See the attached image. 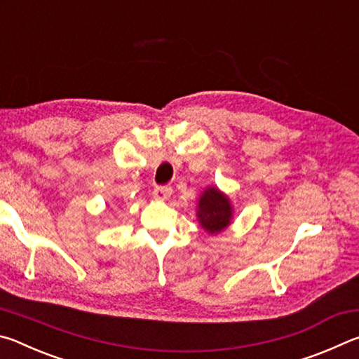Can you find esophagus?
I'll return each instance as SVG.
<instances>
[{
    "label": "esophagus",
    "mask_w": 359,
    "mask_h": 359,
    "mask_svg": "<svg viewBox=\"0 0 359 359\" xmlns=\"http://www.w3.org/2000/svg\"><path fill=\"white\" fill-rule=\"evenodd\" d=\"M172 194V188L168 187V185H160V187H155L154 190V196L156 199H168L169 196Z\"/></svg>",
    "instance_id": "obj_1"
}]
</instances>
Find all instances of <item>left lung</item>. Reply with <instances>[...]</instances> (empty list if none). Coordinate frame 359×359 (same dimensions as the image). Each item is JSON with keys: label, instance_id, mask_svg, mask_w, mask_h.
I'll return each instance as SVG.
<instances>
[{"label": "left lung", "instance_id": "1", "mask_svg": "<svg viewBox=\"0 0 359 359\" xmlns=\"http://www.w3.org/2000/svg\"><path fill=\"white\" fill-rule=\"evenodd\" d=\"M233 209L229 199L215 187L208 188L199 199L198 220L209 234H218L231 223Z\"/></svg>", "mask_w": 359, "mask_h": 359}]
</instances>
